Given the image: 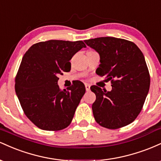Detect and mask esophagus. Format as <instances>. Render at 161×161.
I'll return each mask as SVG.
<instances>
[{"label":"esophagus","mask_w":161,"mask_h":161,"mask_svg":"<svg viewBox=\"0 0 161 161\" xmlns=\"http://www.w3.org/2000/svg\"><path fill=\"white\" fill-rule=\"evenodd\" d=\"M86 89L87 92L90 91V85L86 84Z\"/></svg>","instance_id":"1"}]
</instances>
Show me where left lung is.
<instances>
[{"label":"left lung","instance_id":"1","mask_svg":"<svg viewBox=\"0 0 161 161\" xmlns=\"http://www.w3.org/2000/svg\"><path fill=\"white\" fill-rule=\"evenodd\" d=\"M100 55L96 73L111 82L112 90L91 87L96 95L92 111L101 126L116 129L130 124L136 119L150 88V75L145 57L130 41L101 37L85 40Z\"/></svg>","mask_w":161,"mask_h":161}]
</instances>
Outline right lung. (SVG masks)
I'll return each instance as SVG.
<instances>
[{"instance_id":"1","label":"right lung","mask_w":161,"mask_h":161,"mask_svg":"<svg viewBox=\"0 0 161 161\" xmlns=\"http://www.w3.org/2000/svg\"><path fill=\"white\" fill-rule=\"evenodd\" d=\"M82 47V41L49 40L35 44L24 54L15 91L25 116L39 129L58 131L71 123L86 87L79 81L61 90L57 76L69 71V60Z\"/></svg>"}]
</instances>
